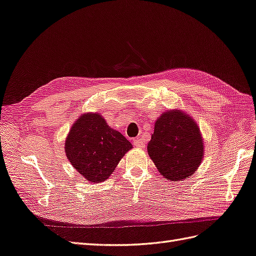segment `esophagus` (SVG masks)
<instances>
[{
  "mask_svg": "<svg viewBox=\"0 0 256 256\" xmlns=\"http://www.w3.org/2000/svg\"><path fill=\"white\" fill-rule=\"evenodd\" d=\"M133 145H134L135 147L142 148V147L145 146V144H144V140H142V138H135V140H133Z\"/></svg>",
  "mask_w": 256,
  "mask_h": 256,
  "instance_id": "obj_1",
  "label": "esophagus"
}]
</instances>
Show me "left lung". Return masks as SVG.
<instances>
[{
	"instance_id": "obj_1",
	"label": "left lung",
	"mask_w": 256,
	"mask_h": 256,
	"mask_svg": "<svg viewBox=\"0 0 256 256\" xmlns=\"http://www.w3.org/2000/svg\"><path fill=\"white\" fill-rule=\"evenodd\" d=\"M147 150L166 179L182 181L198 168L204 146L193 118L180 110H171L156 121Z\"/></svg>"
}]
</instances>
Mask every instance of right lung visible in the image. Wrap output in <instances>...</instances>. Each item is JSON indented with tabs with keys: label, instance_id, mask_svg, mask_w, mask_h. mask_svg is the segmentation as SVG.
<instances>
[{
	"label": "right lung",
	"instance_id": "right-lung-1",
	"mask_svg": "<svg viewBox=\"0 0 256 256\" xmlns=\"http://www.w3.org/2000/svg\"><path fill=\"white\" fill-rule=\"evenodd\" d=\"M130 148V142L98 114L82 116L65 140L70 162L90 182L108 179Z\"/></svg>",
	"mask_w": 256,
	"mask_h": 256
}]
</instances>
